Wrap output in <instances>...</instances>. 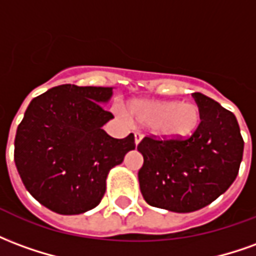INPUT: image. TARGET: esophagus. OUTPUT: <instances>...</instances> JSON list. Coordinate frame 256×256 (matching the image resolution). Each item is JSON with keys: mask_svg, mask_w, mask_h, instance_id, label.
I'll use <instances>...</instances> for the list:
<instances>
[{"mask_svg": "<svg viewBox=\"0 0 256 256\" xmlns=\"http://www.w3.org/2000/svg\"><path fill=\"white\" fill-rule=\"evenodd\" d=\"M142 137H144V134L141 133V132H136V133H134V141H136V144L138 145L140 141L142 140Z\"/></svg>", "mask_w": 256, "mask_h": 256, "instance_id": "34e87169", "label": "esophagus"}]
</instances>
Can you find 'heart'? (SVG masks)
Returning a JSON list of instances; mask_svg holds the SVG:
<instances>
[{"label": "heart", "mask_w": 256, "mask_h": 256, "mask_svg": "<svg viewBox=\"0 0 256 256\" xmlns=\"http://www.w3.org/2000/svg\"><path fill=\"white\" fill-rule=\"evenodd\" d=\"M126 115L132 122L152 126L155 134L166 140L188 138L202 122V112L192 102L134 100L126 106Z\"/></svg>", "instance_id": "obj_1"}]
</instances>
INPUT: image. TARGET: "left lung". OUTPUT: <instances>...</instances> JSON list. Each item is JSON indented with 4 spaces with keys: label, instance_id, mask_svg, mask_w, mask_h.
<instances>
[{
    "label": "left lung",
    "instance_id": "1",
    "mask_svg": "<svg viewBox=\"0 0 256 256\" xmlns=\"http://www.w3.org/2000/svg\"><path fill=\"white\" fill-rule=\"evenodd\" d=\"M192 96L202 122L190 137L166 140L150 134L137 145L144 156L140 189L152 207L174 212L203 208L238 174L244 140L236 116L207 96Z\"/></svg>",
    "mask_w": 256,
    "mask_h": 256
}]
</instances>
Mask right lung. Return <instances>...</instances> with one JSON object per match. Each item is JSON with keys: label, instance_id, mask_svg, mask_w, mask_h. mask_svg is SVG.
I'll return each mask as SVG.
<instances>
[{"label": "right lung", "instance_id": "right-lung-1", "mask_svg": "<svg viewBox=\"0 0 256 256\" xmlns=\"http://www.w3.org/2000/svg\"><path fill=\"white\" fill-rule=\"evenodd\" d=\"M112 88L60 84L31 101L18 126L14 163L31 196L58 214L98 206L112 167L136 148L134 134L114 138L102 126Z\"/></svg>", "mask_w": 256, "mask_h": 256}]
</instances>
